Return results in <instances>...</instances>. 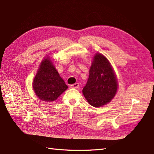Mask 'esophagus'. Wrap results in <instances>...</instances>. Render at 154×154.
Returning a JSON list of instances; mask_svg holds the SVG:
<instances>
[{
    "label": "esophagus",
    "instance_id": "34e87169",
    "mask_svg": "<svg viewBox=\"0 0 154 154\" xmlns=\"http://www.w3.org/2000/svg\"><path fill=\"white\" fill-rule=\"evenodd\" d=\"M70 87L71 88H78L79 87V84L78 83H75V84L71 85L70 86Z\"/></svg>",
    "mask_w": 154,
    "mask_h": 154
}]
</instances>
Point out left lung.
Listing matches in <instances>:
<instances>
[{
	"label": "left lung",
	"mask_w": 154,
	"mask_h": 154,
	"mask_svg": "<svg viewBox=\"0 0 154 154\" xmlns=\"http://www.w3.org/2000/svg\"><path fill=\"white\" fill-rule=\"evenodd\" d=\"M118 88L116 75L109 60L102 54L94 55L83 94L90 105L96 108L108 103Z\"/></svg>",
	"instance_id": "obj_1"
}]
</instances>
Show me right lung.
<instances>
[{
	"instance_id": "right-lung-1",
	"label": "right lung",
	"mask_w": 154,
	"mask_h": 154,
	"mask_svg": "<svg viewBox=\"0 0 154 154\" xmlns=\"http://www.w3.org/2000/svg\"><path fill=\"white\" fill-rule=\"evenodd\" d=\"M68 87L60 77L49 56L42 60L33 82L35 94L42 101H55Z\"/></svg>"
}]
</instances>
